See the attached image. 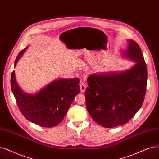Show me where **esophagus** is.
I'll list each match as a JSON object with an SVG mask.
<instances>
[{"mask_svg":"<svg viewBox=\"0 0 159 159\" xmlns=\"http://www.w3.org/2000/svg\"><path fill=\"white\" fill-rule=\"evenodd\" d=\"M86 84L83 83V82H80V92L81 93H84L86 90Z\"/></svg>","mask_w":159,"mask_h":159,"instance_id":"obj_1","label":"esophagus"}]
</instances>
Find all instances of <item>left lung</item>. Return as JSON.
Masks as SVG:
<instances>
[{"label":"left lung","mask_w":159,"mask_h":159,"mask_svg":"<svg viewBox=\"0 0 159 159\" xmlns=\"http://www.w3.org/2000/svg\"><path fill=\"white\" fill-rule=\"evenodd\" d=\"M124 55L136 61L132 69L121 73L90 75L85 92L86 106L93 120L105 128L125 125L143 103L148 70L139 46L128 40Z\"/></svg>","instance_id":"8db88e82"}]
</instances>
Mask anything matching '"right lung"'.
Here are the masks:
<instances>
[{
	"instance_id": "1",
	"label": "right lung",
	"mask_w": 159,
	"mask_h": 159,
	"mask_svg": "<svg viewBox=\"0 0 159 159\" xmlns=\"http://www.w3.org/2000/svg\"><path fill=\"white\" fill-rule=\"evenodd\" d=\"M26 49L17 55L14 66ZM79 83V78L60 79L34 94H28L17 85L14 71L11 75V91L21 114L30 122L47 128L54 127L63 120L75 97L80 92Z\"/></svg>"
}]
</instances>
